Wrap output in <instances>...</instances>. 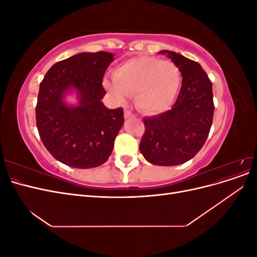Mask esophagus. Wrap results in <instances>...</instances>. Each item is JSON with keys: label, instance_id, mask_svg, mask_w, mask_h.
<instances>
[{"label": "esophagus", "instance_id": "1", "mask_svg": "<svg viewBox=\"0 0 257 257\" xmlns=\"http://www.w3.org/2000/svg\"><path fill=\"white\" fill-rule=\"evenodd\" d=\"M124 116H125V119H130V118H135V113L132 112L131 110L128 109H125L124 110Z\"/></svg>", "mask_w": 257, "mask_h": 257}]
</instances>
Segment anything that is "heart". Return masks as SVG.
Returning <instances> with one entry per match:
<instances>
[{
    "label": "heart",
    "instance_id": "b5f03b06",
    "mask_svg": "<svg viewBox=\"0 0 257 257\" xmlns=\"http://www.w3.org/2000/svg\"><path fill=\"white\" fill-rule=\"evenodd\" d=\"M180 82V71L174 62L143 56L128 59L116 66L113 79L106 80L105 87L118 99L134 93L139 109L147 113H160L173 104Z\"/></svg>",
    "mask_w": 257,
    "mask_h": 257
}]
</instances>
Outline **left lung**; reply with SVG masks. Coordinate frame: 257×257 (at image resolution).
<instances>
[{"label":"left lung","instance_id":"left-lung-1","mask_svg":"<svg viewBox=\"0 0 257 257\" xmlns=\"http://www.w3.org/2000/svg\"><path fill=\"white\" fill-rule=\"evenodd\" d=\"M179 68L182 85L172 109L144 118L145 133L139 144L144 158L153 165L175 166L195 157L212 125V82L197 62L163 50Z\"/></svg>","mask_w":257,"mask_h":257}]
</instances>
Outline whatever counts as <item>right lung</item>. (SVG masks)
Returning <instances> with one entry per match:
<instances>
[{"mask_svg": "<svg viewBox=\"0 0 257 257\" xmlns=\"http://www.w3.org/2000/svg\"><path fill=\"white\" fill-rule=\"evenodd\" d=\"M113 61L109 52H82L52 65L40 84L35 108L38 134L52 157L75 168L104 164L123 125V108L102 103L103 78ZM74 87L80 105L68 107L64 93Z\"/></svg>", "mask_w": 257, "mask_h": 257, "instance_id": "1", "label": "right lung"}]
</instances>
